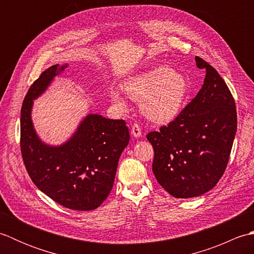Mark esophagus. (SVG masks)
Returning a JSON list of instances; mask_svg holds the SVG:
<instances>
[{
    "mask_svg": "<svg viewBox=\"0 0 254 254\" xmlns=\"http://www.w3.org/2000/svg\"><path fill=\"white\" fill-rule=\"evenodd\" d=\"M131 133L134 137H139L142 136V130H141V127L138 126V124H133L132 128H131Z\"/></svg>",
    "mask_w": 254,
    "mask_h": 254,
    "instance_id": "1",
    "label": "esophagus"
}]
</instances>
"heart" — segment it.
<instances>
[{"label": "heart", "mask_w": 254, "mask_h": 254, "mask_svg": "<svg viewBox=\"0 0 254 254\" xmlns=\"http://www.w3.org/2000/svg\"><path fill=\"white\" fill-rule=\"evenodd\" d=\"M123 88L128 98L141 101L145 117L154 122L164 123L179 115L187 98L189 84L182 73L160 66L127 79ZM110 98L117 109L127 111V102L120 91L111 90Z\"/></svg>", "instance_id": "obj_1"}]
</instances>
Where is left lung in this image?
<instances>
[{"mask_svg": "<svg viewBox=\"0 0 254 254\" xmlns=\"http://www.w3.org/2000/svg\"><path fill=\"white\" fill-rule=\"evenodd\" d=\"M204 68L202 88L168 126L149 132L153 172L177 198L199 196L216 186L227 167L237 131L234 97L218 72L195 57Z\"/></svg>", "mask_w": 254, "mask_h": 254, "instance_id": "left-lung-1", "label": "left lung"}]
</instances>
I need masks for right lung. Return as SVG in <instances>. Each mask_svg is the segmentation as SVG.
Returning <instances> with one entry per match:
<instances>
[{
  "label": "right lung",
  "instance_id": "obj_1",
  "mask_svg": "<svg viewBox=\"0 0 254 254\" xmlns=\"http://www.w3.org/2000/svg\"><path fill=\"white\" fill-rule=\"evenodd\" d=\"M66 67L47 68L27 91L20 111L21 156L32 182L46 195L69 209L91 210L109 195L130 133L124 120L88 115L64 144L41 142L31 120L32 104Z\"/></svg>",
  "mask_w": 254,
  "mask_h": 254
}]
</instances>
